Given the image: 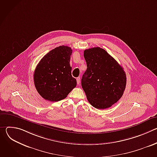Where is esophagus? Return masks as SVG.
<instances>
[{"instance_id":"obj_1","label":"esophagus","mask_w":157,"mask_h":157,"mask_svg":"<svg viewBox=\"0 0 157 157\" xmlns=\"http://www.w3.org/2000/svg\"><path fill=\"white\" fill-rule=\"evenodd\" d=\"M76 81H77V84H79V82H80V78H79V77H78V78H76Z\"/></svg>"}]
</instances>
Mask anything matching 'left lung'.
Returning <instances> with one entry per match:
<instances>
[{"instance_id": "8db88e82", "label": "left lung", "mask_w": 157, "mask_h": 157, "mask_svg": "<svg viewBox=\"0 0 157 157\" xmlns=\"http://www.w3.org/2000/svg\"><path fill=\"white\" fill-rule=\"evenodd\" d=\"M87 70L81 85L87 99L98 109L109 108L122 96L126 75L122 67L105 50L94 47L85 50Z\"/></svg>"}]
</instances>
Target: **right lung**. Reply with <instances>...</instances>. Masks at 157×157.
<instances>
[{
  "instance_id": "1",
  "label": "right lung",
  "mask_w": 157,
  "mask_h": 157,
  "mask_svg": "<svg viewBox=\"0 0 157 157\" xmlns=\"http://www.w3.org/2000/svg\"><path fill=\"white\" fill-rule=\"evenodd\" d=\"M71 54L70 47L59 46L44 55L37 64L33 75L35 86L44 99L52 102L64 99L76 86L70 64Z\"/></svg>"
}]
</instances>
